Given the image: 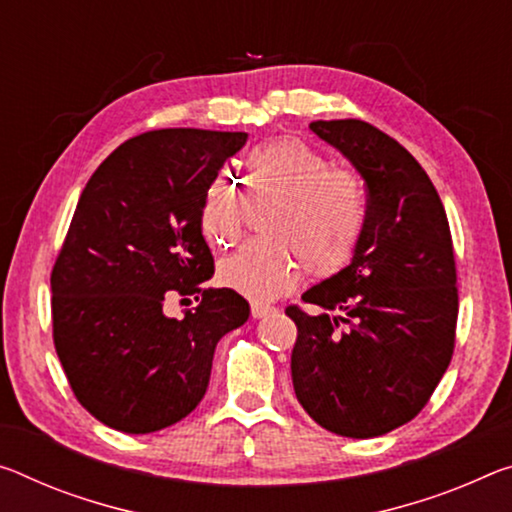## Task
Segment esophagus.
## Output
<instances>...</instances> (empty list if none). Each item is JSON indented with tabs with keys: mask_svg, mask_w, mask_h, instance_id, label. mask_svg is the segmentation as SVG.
Wrapping results in <instances>:
<instances>
[{
	"mask_svg": "<svg viewBox=\"0 0 512 512\" xmlns=\"http://www.w3.org/2000/svg\"><path fill=\"white\" fill-rule=\"evenodd\" d=\"M273 312H275V307H271V305H264V303L250 305V314H253V319H264V316H269Z\"/></svg>",
	"mask_w": 512,
	"mask_h": 512,
	"instance_id": "esophagus-1",
	"label": "esophagus"
}]
</instances>
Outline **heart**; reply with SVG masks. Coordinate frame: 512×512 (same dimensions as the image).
<instances>
[{
  "mask_svg": "<svg viewBox=\"0 0 512 512\" xmlns=\"http://www.w3.org/2000/svg\"><path fill=\"white\" fill-rule=\"evenodd\" d=\"M246 166L255 191L285 196L271 232L227 255L218 264L221 285L239 296L266 303L303 280L305 264L316 275L346 269L358 253L369 221L367 191L351 170L332 168L314 145L282 136L248 152ZM200 227L218 248L239 239L243 227L241 182L218 170L200 200Z\"/></svg>",
  "mask_w": 512,
  "mask_h": 512,
  "instance_id": "heart-1",
  "label": "heart"
}]
</instances>
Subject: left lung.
Segmentation results:
<instances>
[{
    "instance_id": "obj_1",
    "label": "left lung",
    "mask_w": 512,
    "mask_h": 512,
    "mask_svg": "<svg viewBox=\"0 0 512 512\" xmlns=\"http://www.w3.org/2000/svg\"><path fill=\"white\" fill-rule=\"evenodd\" d=\"M312 132L351 161L369 221L353 262L287 307L298 337L291 380L316 424L342 437L385 435L431 399L456 344L458 287L449 221L431 177L364 120H316Z\"/></svg>"
}]
</instances>
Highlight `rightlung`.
<instances>
[{
	"instance_id": "1",
	"label": "right lung",
	"mask_w": 512,
	"mask_h": 512,
	"mask_svg": "<svg viewBox=\"0 0 512 512\" xmlns=\"http://www.w3.org/2000/svg\"><path fill=\"white\" fill-rule=\"evenodd\" d=\"M246 132L157 129L125 141L81 191L52 269L56 355L77 401L116 431L184 419L207 392L218 339L248 321V300L202 289L214 257L200 227L207 182ZM168 290L197 294L184 320Z\"/></svg>"
}]
</instances>
